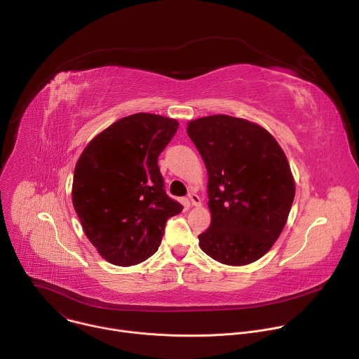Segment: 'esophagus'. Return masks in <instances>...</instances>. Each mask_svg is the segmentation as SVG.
<instances>
[{
	"instance_id": "34e87169",
	"label": "esophagus",
	"mask_w": 359,
	"mask_h": 359,
	"mask_svg": "<svg viewBox=\"0 0 359 359\" xmlns=\"http://www.w3.org/2000/svg\"><path fill=\"white\" fill-rule=\"evenodd\" d=\"M189 200H190V203L193 204V206H201V200H200V197L196 194V193H190L189 194Z\"/></svg>"
}]
</instances>
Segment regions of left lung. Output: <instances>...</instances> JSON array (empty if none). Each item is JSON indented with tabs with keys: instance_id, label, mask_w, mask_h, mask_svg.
<instances>
[{
	"instance_id": "1",
	"label": "left lung",
	"mask_w": 359,
	"mask_h": 359,
	"mask_svg": "<svg viewBox=\"0 0 359 359\" xmlns=\"http://www.w3.org/2000/svg\"><path fill=\"white\" fill-rule=\"evenodd\" d=\"M187 135L206 165L210 227L198 245L222 264L262 259L280 237L295 196L287 156L263 126L229 115L187 123Z\"/></svg>"
}]
</instances>
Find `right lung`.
<instances>
[{
    "mask_svg": "<svg viewBox=\"0 0 359 359\" xmlns=\"http://www.w3.org/2000/svg\"><path fill=\"white\" fill-rule=\"evenodd\" d=\"M179 122L155 114L125 116L97 133L75 165L72 204L102 259L129 267L155 254L166 220L182 204L163 189L158 158Z\"/></svg>",
    "mask_w": 359,
    "mask_h": 359,
    "instance_id": "1",
    "label": "right lung"
}]
</instances>
